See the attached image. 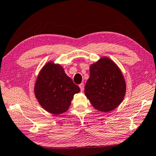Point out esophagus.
Segmentation results:
<instances>
[{
    "instance_id": "esophagus-1",
    "label": "esophagus",
    "mask_w": 156,
    "mask_h": 156,
    "mask_svg": "<svg viewBox=\"0 0 156 156\" xmlns=\"http://www.w3.org/2000/svg\"><path fill=\"white\" fill-rule=\"evenodd\" d=\"M80 90H81V92H83V90H84V84H83V83H80Z\"/></svg>"
}]
</instances>
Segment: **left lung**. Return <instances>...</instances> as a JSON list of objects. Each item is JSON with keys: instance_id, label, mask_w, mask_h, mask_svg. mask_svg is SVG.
Segmentation results:
<instances>
[{"instance_id": "left-lung-1", "label": "left lung", "mask_w": 156, "mask_h": 156, "mask_svg": "<svg viewBox=\"0 0 156 156\" xmlns=\"http://www.w3.org/2000/svg\"><path fill=\"white\" fill-rule=\"evenodd\" d=\"M84 93L94 108L102 112L116 108L124 98L126 83L113 61L103 57L90 67Z\"/></svg>"}]
</instances>
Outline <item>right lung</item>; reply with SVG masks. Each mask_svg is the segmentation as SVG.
<instances>
[{
	"label": "right lung",
	"mask_w": 156,
	"mask_h": 156,
	"mask_svg": "<svg viewBox=\"0 0 156 156\" xmlns=\"http://www.w3.org/2000/svg\"><path fill=\"white\" fill-rule=\"evenodd\" d=\"M80 88L66 75L60 65L48 63L41 71L34 86L36 98L43 108L54 115L68 109Z\"/></svg>",
	"instance_id": "1"
}]
</instances>
